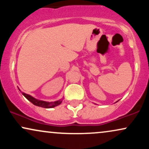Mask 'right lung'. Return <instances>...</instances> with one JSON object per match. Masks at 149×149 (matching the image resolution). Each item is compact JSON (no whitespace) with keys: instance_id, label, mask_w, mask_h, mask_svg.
Here are the masks:
<instances>
[{"instance_id":"obj_1","label":"right lung","mask_w":149,"mask_h":149,"mask_svg":"<svg viewBox=\"0 0 149 149\" xmlns=\"http://www.w3.org/2000/svg\"><path fill=\"white\" fill-rule=\"evenodd\" d=\"M22 95H23L29 101H30L32 104H34V105L38 106V107H42V108H46V109L57 107V106L59 105V104L61 103V100H59V101H57V102H44V101L38 100L36 99L33 98V97L30 96V95H27V94L24 93V92L22 93Z\"/></svg>"}]
</instances>
